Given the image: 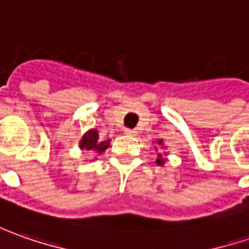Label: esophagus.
I'll use <instances>...</instances> for the list:
<instances>
[{
	"label": "esophagus",
	"instance_id": "esophagus-1",
	"mask_svg": "<svg viewBox=\"0 0 249 249\" xmlns=\"http://www.w3.org/2000/svg\"><path fill=\"white\" fill-rule=\"evenodd\" d=\"M125 135H128V136H136V131L135 129H125Z\"/></svg>",
	"mask_w": 249,
	"mask_h": 249
}]
</instances>
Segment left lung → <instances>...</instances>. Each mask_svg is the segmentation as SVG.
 <instances>
[{
  "instance_id": "8db88e82",
  "label": "left lung",
  "mask_w": 249,
  "mask_h": 249,
  "mask_svg": "<svg viewBox=\"0 0 249 249\" xmlns=\"http://www.w3.org/2000/svg\"><path fill=\"white\" fill-rule=\"evenodd\" d=\"M160 147H164V141H162V139L157 141V147L154 146V149H156V151H157L156 164H157V165H164V164H165V161H167V153L162 156V154H161V150H160Z\"/></svg>"
}]
</instances>
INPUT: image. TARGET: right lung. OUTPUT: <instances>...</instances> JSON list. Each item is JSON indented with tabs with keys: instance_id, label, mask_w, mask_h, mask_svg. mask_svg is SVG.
<instances>
[{
	"instance_id": "obj_1",
	"label": "right lung",
	"mask_w": 249,
	"mask_h": 249,
	"mask_svg": "<svg viewBox=\"0 0 249 249\" xmlns=\"http://www.w3.org/2000/svg\"><path fill=\"white\" fill-rule=\"evenodd\" d=\"M110 146V139L107 141H100L99 139L98 129H89L84 133V136L80 141V149L81 150H92L96 151L98 154H102L107 150Z\"/></svg>"
}]
</instances>
